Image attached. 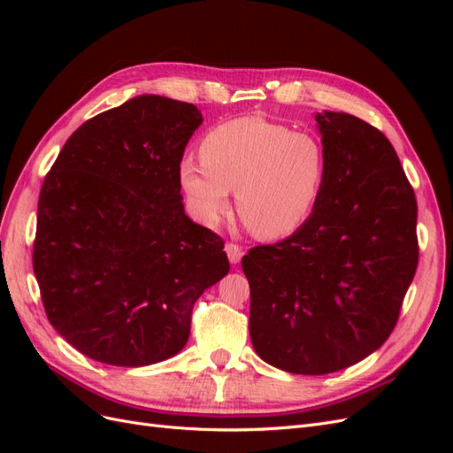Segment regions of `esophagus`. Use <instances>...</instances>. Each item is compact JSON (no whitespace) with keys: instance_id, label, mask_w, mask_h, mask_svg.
Segmentation results:
<instances>
[{"instance_id":"1","label":"esophagus","mask_w":453,"mask_h":453,"mask_svg":"<svg viewBox=\"0 0 453 453\" xmlns=\"http://www.w3.org/2000/svg\"><path fill=\"white\" fill-rule=\"evenodd\" d=\"M225 251H226L228 260H230L232 265H238L240 260H242V257H243V250H242V245H238V243L228 242V243L225 245Z\"/></svg>"}]
</instances>
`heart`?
Masks as SVG:
<instances>
[{
    "label": "heart",
    "instance_id": "b5f03b06",
    "mask_svg": "<svg viewBox=\"0 0 453 453\" xmlns=\"http://www.w3.org/2000/svg\"><path fill=\"white\" fill-rule=\"evenodd\" d=\"M198 155L200 162L187 158L180 166V183L198 221H221L236 188L238 215L263 240L291 236L308 221L328 173L321 138L258 115L213 127Z\"/></svg>",
    "mask_w": 453,
    "mask_h": 453
}]
</instances>
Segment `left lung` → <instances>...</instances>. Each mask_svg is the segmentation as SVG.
Wrapping results in <instances>:
<instances>
[{"label": "left lung", "mask_w": 453, "mask_h": 453, "mask_svg": "<svg viewBox=\"0 0 453 453\" xmlns=\"http://www.w3.org/2000/svg\"><path fill=\"white\" fill-rule=\"evenodd\" d=\"M328 153L321 198L289 238L242 258L260 359L321 376L389 338L418 268V202L393 145L349 113L315 115Z\"/></svg>", "instance_id": "8db88e82"}]
</instances>
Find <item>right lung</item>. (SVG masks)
<instances>
[{
  "instance_id": "obj_1",
  "label": "right lung",
  "mask_w": 453,
  "mask_h": 453,
  "mask_svg": "<svg viewBox=\"0 0 453 453\" xmlns=\"http://www.w3.org/2000/svg\"><path fill=\"white\" fill-rule=\"evenodd\" d=\"M196 105L145 94L83 122L45 175L34 273L50 325L87 357L145 366L187 344L225 242L185 215L180 164Z\"/></svg>"
}]
</instances>
